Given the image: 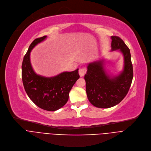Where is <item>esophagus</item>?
<instances>
[{"label": "esophagus", "instance_id": "esophagus-1", "mask_svg": "<svg viewBox=\"0 0 151 151\" xmlns=\"http://www.w3.org/2000/svg\"><path fill=\"white\" fill-rule=\"evenodd\" d=\"M86 73V69L84 68H81L79 70V75L81 77L83 76Z\"/></svg>", "mask_w": 151, "mask_h": 151}]
</instances>
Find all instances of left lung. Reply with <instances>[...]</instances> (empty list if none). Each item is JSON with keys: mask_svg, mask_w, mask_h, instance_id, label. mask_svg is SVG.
I'll use <instances>...</instances> for the list:
<instances>
[{"mask_svg": "<svg viewBox=\"0 0 151 151\" xmlns=\"http://www.w3.org/2000/svg\"><path fill=\"white\" fill-rule=\"evenodd\" d=\"M111 51L119 50L124 59V70L117 76H110L105 69L104 60L89 63L84 76L87 96L94 106L108 108L117 105L127 94L133 72L129 47L117 36H111Z\"/></svg>", "mask_w": 151, "mask_h": 151, "instance_id": "left-lung-1", "label": "left lung"}]
</instances>
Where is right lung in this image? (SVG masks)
<instances>
[{"label":"right lung","mask_w":151,"mask_h":151,"mask_svg":"<svg viewBox=\"0 0 151 151\" xmlns=\"http://www.w3.org/2000/svg\"><path fill=\"white\" fill-rule=\"evenodd\" d=\"M46 38V36L35 39L29 46L22 63V80L24 88L30 99L43 109L54 111L64 106L69 92L80 78L78 68L64 71L53 77L37 75L31 65L30 53L34 47Z\"/></svg>","instance_id":"obj_1"}]
</instances>
